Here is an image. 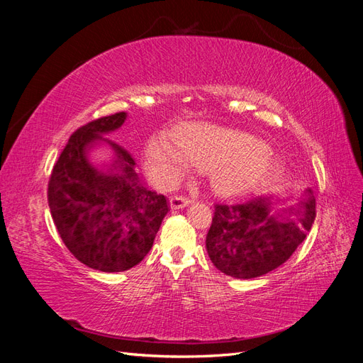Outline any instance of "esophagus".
<instances>
[{"instance_id": "34e87169", "label": "esophagus", "mask_w": 363, "mask_h": 363, "mask_svg": "<svg viewBox=\"0 0 363 363\" xmlns=\"http://www.w3.org/2000/svg\"><path fill=\"white\" fill-rule=\"evenodd\" d=\"M189 204H192V200L186 199V196H172V199L169 200V207L172 208V211H177V208H183Z\"/></svg>"}]
</instances>
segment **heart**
Here are the masks:
<instances>
[{
	"label": "heart",
	"mask_w": 363,
	"mask_h": 363,
	"mask_svg": "<svg viewBox=\"0 0 363 363\" xmlns=\"http://www.w3.org/2000/svg\"><path fill=\"white\" fill-rule=\"evenodd\" d=\"M192 163L208 174L213 191L225 199L257 194L277 179L269 145L244 131L194 124L180 131L179 142L167 131L148 142L147 168L162 188H174Z\"/></svg>",
	"instance_id": "obj_1"
}]
</instances>
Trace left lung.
<instances>
[{"label":"left lung","instance_id":"8db88e82","mask_svg":"<svg viewBox=\"0 0 363 363\" xmlns=\"http://www.w3.org/2000/svg\"><path fill=\"white\" fill-rule=\"evenodd\" d=\"M272 206L267 195L242 204H215L206 248L219 271L235 279H255L292 256L315 221L312 191L283 213H271Z\"/></svg>","mask_w":363,"mask_h":363}]
</instances>
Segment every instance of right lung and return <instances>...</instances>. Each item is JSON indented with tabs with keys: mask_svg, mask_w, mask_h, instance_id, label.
<instances>
[{
	"mask_svg": "<svg viewBox=\"0 0 363 363\" xmlns=\"http://www.w3.org/2000/svg\"><path fill=\"white\" fill-rule=\"evenodd\" d=\"M125 118V112H118L77 128L48 182L50 211L63 244L77 260L103 272L136 267L148 255L169 211L167 196L140 183L130 152L103 138ZM98 138L116 151L108 174L86 159L90 142Z\"/></svg>",
	"mask_w": 363,
	"mask_h": 363,
	"instance_id": "obj_1",
	"label": "right lung"
}]
</instances>
